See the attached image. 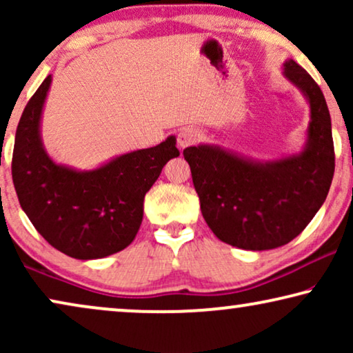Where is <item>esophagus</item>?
<instances>
[{
	"mask_svg": "<svg viewBox=\"0 0 353 353\" xmlns=\"http://www.w3.org/2000/svg\"><path fill=\"white\" fill-rule=\"evenodd\" d=\"M201 138V133L197 132L196 128H183L180 133H178L176 137V141H178V146L181 149H185L188 146H192V144H196L199 141Z\"/></svg>",
	"mask_w": 353,
	"mask_h": 353,
	"instance_id": "obj_1",
	"label": "esophagus"
}]
</instances>
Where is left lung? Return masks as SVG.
Masks as SVG:
<instances>
[{"label": "left lung", "mask_w": 353, "mask_h": 353, "mask_svg": "<svg viewBox=\"0 0 353 353\" xmlns=\"http://www.w3.org/2000/svg\"><path fill=\"white\" fill-rule=\"evenodd\" d=\"M284 74L310 103L308 143L299 156L259 163L205 144L183 151L202 216L216 238L239 249L268 250L291 243L320 210L334 176L323 91L296 61L284 62Z\"/></svg>", "instance_id": "obj_1"}]
</instances>
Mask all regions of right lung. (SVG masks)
Wrapping results in <instances>:
<instances>
[{"label": "right lung", "instance_id": "right-lung-1", "mask_svg": "<svg viewBox=\"0 0 353 353\" xmlns=\"http://www.w3.org/2000/svg\"><path fill=\"white\" fill-rule=\"evenodd\" d=\"M48 75L23 109L12 152V181L35 230L69 257L103 259L133 243L143 221L146 192L173 157L175 137L123 154L91 172H75L48 157L40 139Z\"/></svg>", "mask_w": 353, "mask_h": 353}]
</instances>
